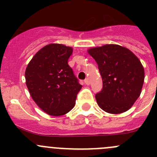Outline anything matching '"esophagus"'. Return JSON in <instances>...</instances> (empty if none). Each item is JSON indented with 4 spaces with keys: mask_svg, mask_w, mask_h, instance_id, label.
<instances>
[{
    "mask_svg": "<svg viewBox=\"0 0 157 157\" xmlns=\"http://www.w3.org/2000/svg\"><path fill=\"white\" fill-rule=\"evenodd\" d=\"M84 82L86 83V85H90V80H89L88 78H86V79L84 80Z\"/></svg>",
    "mask_w": 157,
    "mask_h": 157,
    "instance_id": "obj_1",
    "label": "esophagus"
}]
</instances>
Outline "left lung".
Returning a JSON list of instances; mask_svg holds the SVG:
<instances>
[{
  "label": "left lung",
  "instance_id": "obj_1",
  "mask_svg": "<svg viewBox=\"0 0 157 157\" xmlns=\"http://www.w3.org/2000/svg\"><path fill=\"white\" fill-rule=\"evenodd\" d=\"M88 52L98 63L103 82L95 96L100 108L111 114L130 109L139 98L145 78L139 59L128 48L112 44L90 48Z\"/></svg>",
  "mask_w": 157,
  "mask_h": 157
}]
</instances>
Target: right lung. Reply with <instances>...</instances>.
Wrapping results in <instances>:
<instances>
[{"label": "right lung", "instance_id": "add662e5", "mask_svg": "<svg viewBox=\"0 0 157 157\" xmlns=\"http://www.w3.org/2000/svg\"><path fill=\"white\" fill-rule=\"evenodd\" d=\"M71 47L50 44L32 58L25 71L26 84L31 98L47 114L63 116L75 105L82 88L68 65Z\"/></svg>", "mask_w": 157, "mask_h": 157}]
</instances>
